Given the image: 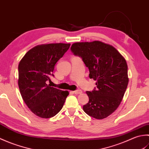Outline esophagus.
Returning a JSON list of instances; mask_svg holds the SVG:
<instances>
[{"label": "esophagus", "instance_id": "obj_1", "mask_svg": "<svg viewBox=\"0 0 149 149\" xmlns=\"http://www.w3.org/2000/svg\"><path fill=\"white\" fill-rule=\"evenodd\" d=\"M74 93L76 94V95H77V94H81L82 93V90H75V91H74Z\"/></svg>", "mask_w": 149, "mask_h": 149}]
</instances>
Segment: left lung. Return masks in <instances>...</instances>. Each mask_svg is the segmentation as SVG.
<instances>
[{"instance_id":"obj_1","label":"left lung","mask_w":149,"mask_h":149,"mask_svg":"<svg viewBox=\"0 0 149 149\" xmlns=\"http://www.w3.org/2000/svg\"><path fill=\"white\" fill-rule=\"evenodd\" d=\"M70 50L82 58L90 78L97 81V88L86 91L89 101L83 106L84 111L96 119L106 118L119 106L127 89L125 59L115 47L99 41L75 43Z\"/></svg>"}]
</instances>
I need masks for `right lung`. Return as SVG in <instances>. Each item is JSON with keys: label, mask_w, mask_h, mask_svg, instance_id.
Wrapping results in <instances>:
<instances>
[{"label": "right lung", "mask_w": 149, "mask_h": 149, "mask_svg": "<svg viewBox=\"0 0 149 149\" xmlns=\"http://www.w3.org/2000/svg\"><path fill=\"white\" fill-rule=\"evenodd\" d=\"M70 44L50 43L29 50L18 65V86L25 103L34 115L49 118L64 105L68 91L51 87L47 82L56 63L68 50Z\"/></svg>", "instance_id": "right-lung-1"}]
</instances>
